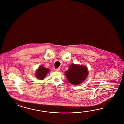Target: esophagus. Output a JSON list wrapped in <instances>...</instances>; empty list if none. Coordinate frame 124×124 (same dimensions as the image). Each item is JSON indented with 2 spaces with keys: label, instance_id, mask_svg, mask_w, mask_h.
I'll return each mask as SVG.
<instances>
[{
  "label": "esophagus",
  "instance_id": "34e87169",
  "mask_svg": "<svg viewBox=\"0 0 124 124\" xmlns=\"http://www.w3.org/2000/svg\"><path fill=\"white\" fill-rule=\"evenodd\" d=\"M55 70L56 71H58V72H59V71H60V68L57 69H56Z\"/></svg>",
  "mask_w": 124,
  "mask_h": 124
}]
</instances>
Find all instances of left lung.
Returning a JSON list of instances; mask_svg holds the SVG:
<instances>
[{
    "label": "left lung",
    "mask_w": 124,
    "mask_h": 124,
    "mask_svg": "<svg viewBox=\"0 0 124 124\" xmlns=\"http://www.w3.org/2000/svg\"><path fill=\"white\" fill-rule=\"evenodd\" d=\"M89 74L87 66L72 63L65 72L69 82L74 85L82 83L86 79Z\"/></svg>",
    "instance_id": "8db88e82"
}]
</instances>
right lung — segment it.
Segmentation results:
<instances>
[{
	"instance_id": "add662e5",
	"label": "right lung",
	"mask_w": 124,
	"mask_h": 124,
	"mask_svg": "<svg viewBox=\"0 0 124 124\" xmlns=\"http://www.w3.org/2000/svg\"><path fill=\"white\" fill-rule=\"evenodd\" d=\"M50 70L42 66H40L36 70L35 75L38 79L42 80L44 79L47 74L50 72Z\"/></svg>"
}]
</instances>
